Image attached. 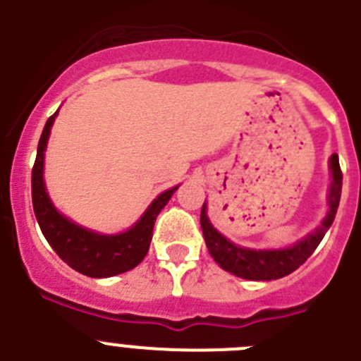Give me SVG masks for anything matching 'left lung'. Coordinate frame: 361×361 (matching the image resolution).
Wrapping results in <instances>:
<instances>
[{"instance_id":"1","label":"left lung","mask_w":361,"mask_h":361,"mask_svg":"<svg viewBox=\"0 0 361 361\" xmlns=\"http://www.w3.org/2000/svg\"><path fill=\"white\" fill-rule=\"evenodd\" d=\"M329 171L331 184L327 191V213L317 228L288 247L255 250V247L235 244L212 224L208 216V202L204 200L202 212H200V226H202L204 240L213 260L231 275L245 280H257V282L282 279L298 269L311 257L312 251L317 250L336 215L340 195H342V171H340L336 153H333L329 159Z\"/></svg>"}]
</instances>
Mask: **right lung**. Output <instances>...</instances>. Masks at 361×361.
<instances>
[{
    "label": "right lung",
    "instance_id": "1",
    "mask_svg": "<svg viewBox=\"0 0 361 361\" xmlns=\"http://www.w3.org/2000/svg\"><path fill=\"white\" fill-rule=\"evenodd\" d=\"M57 114L59 110L44 124L37 145L36 164L32 168V204H34L37 224L63 262L68 264L81 275L92 279H108L126 273L139 266L146 257L157 215L178 190V186L162 191L157 199L152 200L141 219L132 228L121 233L108 235L79 226L54 206L44 184V152Z\"/></svg>",
    "mask_w": 361,
    "mask_h": 361
}]
</instances>
